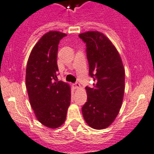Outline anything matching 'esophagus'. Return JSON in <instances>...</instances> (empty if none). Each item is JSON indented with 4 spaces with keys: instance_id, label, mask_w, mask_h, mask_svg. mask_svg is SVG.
Instances as JSON below:
<instances>
[{
    "instance_id": "esophagus-1",
    "label": "esophagus",
    "mask_w": 154,
    "mask_h": 154,
    "mask_svg": "<svg viewBox=\"0 0 154 154\" xmlns=\"http://www.w3.org/2000/svg\"><path fill=\"white\" fill-rule=\"evenodd\" d=\"M72 85H73V87H74V88H75V89H79V88H81L80 84L78 83V82H76V83H75V84H73Z\"/></svg>"
}]
</instances>
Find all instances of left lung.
<instances>
[{
  "mask_svg": "<svg viewBox=\"0 0 154 154\" xmlns=\"http://www.w3.org/2000/svg\"><path fill=\"white\" fill-rule=\"evenodd\" d=\"M86 43L89 75L94 79L86 87L88 100L82 107L87 124L93 129L107 128L120 112L125 89V71L115 45L99 31L80 33Z\"/></svg>",
  "mask_w": 154,
  "mask_h": 154,
  "instance_id": "8db88e82",
  "label": "left lung"
}]
</instances>
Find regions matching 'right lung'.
Listing matches in <instances>:
<instances>
[{"mask_svg": "<svg viewBox=\"0 0 154 154\" xmlns=\"http://www.w3.org/2000/svg\"><path fill=\"white\" fill-rule=\"evenodd\" d=\"M66 36L60 31L45 33L32 49L26 68L30 106L38 121L51 129L62 126L70 105V87L57 78L58 44Z\"/></svg>", "mask_w": 154, "mask_h": 154, "instance_id": "add662e5", "label": "right lung"}]
</instances>
